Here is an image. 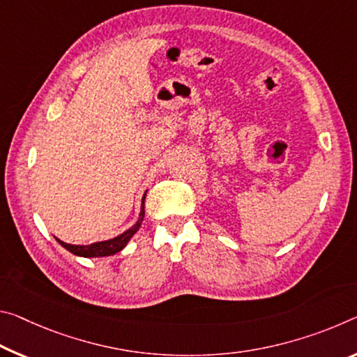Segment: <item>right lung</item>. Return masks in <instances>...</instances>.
Wrapping results in <instances>:
<instances>
[{
	"instance_id": "add662e5",
	"label": "right lung",
	"mask_w": 357,
	"mask_h": 357,
	"mask_svg": "<svg viewBox=\"0 0 357 357\" xmlns=\"http://www.w3.org/2000/svg\"><path fill=\"white\" fill-rule=\"evenodd\" d=\"M144 199H146V194L143 197V206H141V214H139L138 222L135 224L132 229H128L127 231H123L122 235L116 236V238L106 240V241H98V243H92V245H87V246L68 245V243L60 241L59 238H56V241H59L60 245L65 248V250H68L70 252L75 254V256H81V257H106V256H112V254L122 251L123 248L127 246L128 240L132 238V236L138 231L139 225H141V222H143V219H144Z\"/></svg>"
}]
</instances>
